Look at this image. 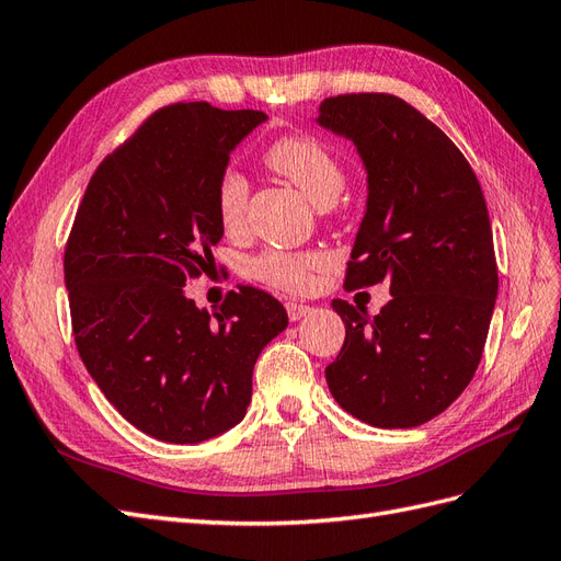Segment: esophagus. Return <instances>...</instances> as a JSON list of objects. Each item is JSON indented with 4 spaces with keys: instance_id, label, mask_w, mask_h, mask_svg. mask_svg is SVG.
I'll use <instances>...</instances> for the list:
<instances>
[{
    "instance_id": "obj_1",
    "label": "esophagus",
    "mask_w": 561,
    "mask_h": 561,
    "mask_svg": "<svg viewBox=\"0 0 561 561\" xmlns=\"http://www.w3.org/2000/svg\"><path fill=\"white\" fill-rule=\"evenodd\" d=\"M285 311H287V318H290V320H301L304 316L311 313V307H309V304L287 301V304H285Z\"/></svg>"
}]
</instances>
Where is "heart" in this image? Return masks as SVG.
<instances>
[{
  "instance_id": "b5f03b06",
  "label": "heart",
  "mask_w": 561,
  "mask_h": 561,
  "mask_svg": "<svg viewBox=\"0 0 561 561\" xmlns=\"http://www.w3.org/2000/svg\"><path fill=\"white\" fill-rule=\"evenodd\" d=\"M264 161L278 175L287 178L307 194L318 208H328L336 201L346 182L344 163L336 151L316 138L313 133H287L271 142ZM250 184L243 173L227 168L217 182V213L227 229H239L248 213ZM330 266L322 252H285L266 250L250 264L252 276L285 293H309L318 276Z\"/></svg>"
}]
</instances>
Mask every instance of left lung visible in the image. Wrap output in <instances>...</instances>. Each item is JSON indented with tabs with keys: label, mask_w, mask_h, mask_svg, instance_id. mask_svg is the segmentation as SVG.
Here are the masks:
<instances>
[{
	"label": "left lung",
	"mask_w": 561,
	"mask_h": 561,
	"mask_svg": "<svg viewBox=\"0 0 561 561\" xmlns=\"http://www.w3.org/2000/svg\"><path fill=\"white\" fill-rule=\"evenodd\" d=\"M318 124L358 147L367 210L346 290L388 280L390 299L367 309L334 299L346 325L328 365L332 398L377 428H414L463 393L482 360L499 268L482 186L431 118L390 93L320 103Z\"/></svg>",
	"instance_id": "obj_1"
}]
</instances>
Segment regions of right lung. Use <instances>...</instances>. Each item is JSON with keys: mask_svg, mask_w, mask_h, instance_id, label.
Masks as SVG:
<instances>
[{"mask_svg": "<svg viewBox=\"0 0 561 561\" xmlns=\"http://www.w3.org/2000/svg\"><path fill=\"white\" fill-rule=\"evenodd\" d=\"M266 122L257 110H157L95 168L70 239L65 285L89 375L135 428L196 445L233 428L262 348L287 328L283 304L241 285L215 313L186 283L222 239L217 182L229 151Z\"/></svg>", "mask_w": 561, "mask_h": 561, "instance_id": "1", "label": "right lung"}]
</instances>
